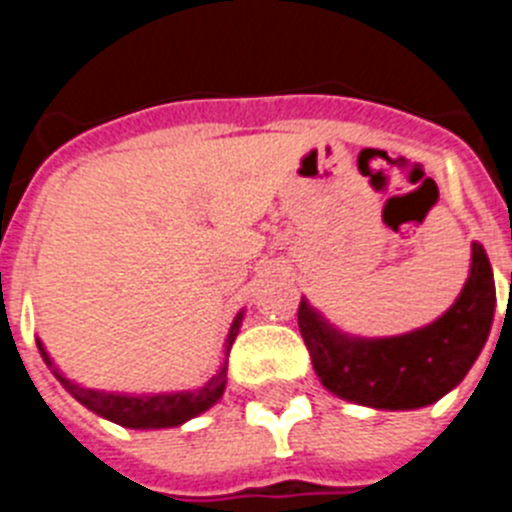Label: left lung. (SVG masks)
I'll use <instances>...</instances> for the list:
<instances>
[{"label":"left lung","instance_id":"8db88e82","mask_svg":"<svg viewBox=\"0 0 512 512\" xmlns=\"http://www.w3.org/2000/svg\"><path fill=\"white\" fill-rule=\"evenodd\" d=\"M495 279L485 248L472 243L461 295L433 323L384 338L348 336L302 297L297 323L312 369L328 392L374 410H418L441 400L485 348L495 320Z\"/></svg>","mask_w":512,"mask_h":512}]
</instances>
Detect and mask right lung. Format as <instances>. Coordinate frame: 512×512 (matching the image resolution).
Masks as SVG:
<instances>
[{
  "label": "right lung",
  "instance_id": "1",
  "mask_svg": "<svg viewBox=\"0 0 512 512\" xmlns=\"http://www.w3.org/2000/svg\"><path fill=\"white\" fill-rule=\"evenodd\" d=\"M243 315L246 310L235 312L233 323H230L228 338H225L223 361L215 372L205 379V382L187 387V390H107V387H89L76 379L66 377L61 366L51 359L48 348L43 346L40 338H35L38 351L43 356L45 366L51 369L53 377L63 384V390L69 392L76 402H81L84 408L92 410L94 415L112 423L122 425V428H135V431H158V428H176L184 425L187 420L197 418V415L207 413L212 405L220 402L228 384V354L233 348L235 336L243 325Z\"/></svg>",
  "mask_w": 512,
  "mask_h": 512
}]
</instances>
